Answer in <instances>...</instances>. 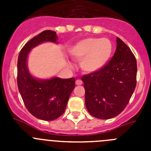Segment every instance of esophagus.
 I'll return each instance as SVG.
<instances>
[{"label":"esophagus","instance_id":"obj_1","mask_svg":"<svg viewBox=\"0 0 151 151\" xmlns=\"http://www.w3.org/2000/svg\"><path fill=\"white\" fill-rule=\"evenodd\" d=\"M82 84V80L80 79H77L76 81V85H81Z\"/></svg>","mask_w":151,"mask_h":151}]
</instances>
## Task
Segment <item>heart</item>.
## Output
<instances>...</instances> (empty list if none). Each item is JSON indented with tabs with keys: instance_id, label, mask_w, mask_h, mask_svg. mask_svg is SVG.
<instances>
[{
	"instance_id": "1",
	"label": "heart",
	"mask_w": 151,
	"mask_h": 151,
	"mask_svg": "<svg viewBox=\"0 0 151 151\" xmlns=\"http://www.w3.org/2000/svg\"><path fill=\"white\" fill-rule=\"evenodd\" d=\"M69 53L80 61L85 73H94L106 66L113 54V45L107 38H88L81 40L71 47Z\"/></svg>"
}]
</instances>
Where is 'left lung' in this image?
<instances>
[{
	"label": "left lung",
	"instance_id": "1",
	"mask_svg": "<svg viewBox=\"0 0 151 151\" xmlns=\"http://www.w3.org/2000/svg\"><path fill=\"white\" fill-rule=\"evenodd\" d=\"M115 54L104 67L82 77L85 106L94 117L118 116L129 104L136 86L137 61L129 47L116 38Z\"/></svg>",
	"mask_w": 151,
	"mask_h": 151
}]
</instances>
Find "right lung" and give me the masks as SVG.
Returning <instances> with one entry per match:
<instances>
[{
    "instance_id": "add662e5",
    "label": "right lung",
    "mask_w": 151,
    "mask_h": 151,
    "mask_svg": "<svg viewBox=\"0 0 151 151\" xmlns=\"http://www.w3.org/2000/svg\"><path fill=\"white\" fill-rule=\"evenodd\" d=\"M56 32L44 31L28 41L19 54L17 62V85L25 106L36 118L54 120L65 111L68 100L75 88L76 78L58 77L40 79L29 71L27 60L31 50L44 42L57 44Z\"/></svg>"
}]
</instances>
